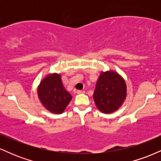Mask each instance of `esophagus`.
I'll return each mask as SVG.
<instances>
[{
    "instance_id": "34e87169",
    "label": "esophagus",
    "mask_w": 161,
    "mask_h": 161,
    "mask_svg": "<svg viewBox=\"0 0 161 161\" xmlns=\"http://www.w3.org/2000/svg\"><path fill=\"white\" fill-rule=\"evenodd\" d=\"M85 92L84 91H82V90H78L77 91V94H79V95H81V94H84Z\"/></svg>"
}]
</instances>
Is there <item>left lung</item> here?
I'll list each match as a JSON object with an SVG mask.
<instances>
[{
	"label": "left lung",
	"instance_id": "obj_1",
	"mask_svg": "<svg viewBox=\"0 0 161 161\" xmlns=\"http://www.w3.org/2000/svg\"><path fill=\"white\" fill-rule=\"evenodd\" d=\"M127 96L124 79L114 70L101 71L93 94L97 109L104 114H112L121 108Z\"/></svg>",
	"mask_w": 161,
	"mask_h": 161
}]
</instances>
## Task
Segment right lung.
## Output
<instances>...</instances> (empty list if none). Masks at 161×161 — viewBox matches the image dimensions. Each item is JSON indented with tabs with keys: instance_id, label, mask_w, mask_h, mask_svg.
Masks as SVG:
<instances>
[{
	"instance_id": "1",
	"label": "right lung",
	"mask_w": 161,
	"mask_h": 161,
	"mask_svg": "<svg viewBox=\"0 0 161 161\" xmlns=\"http://www.w3.org/2000/svg\"><path fill=\"white\" fill-rule=\"evenodd\" d=\"M37 92L41 104L55 114H62L73 98L63 85L60 73L47 74L41 80Z\"/></svg>"
}]
</instances>
